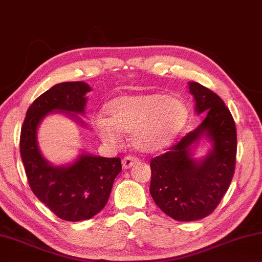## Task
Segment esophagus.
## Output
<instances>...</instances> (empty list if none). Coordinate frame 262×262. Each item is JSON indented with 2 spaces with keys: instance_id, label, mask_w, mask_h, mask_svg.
<instances>
[{
  "instance_id": "obj_1",
  "label": "esophagus",
  "mask_w": 262,
  "mask_h": 262,
  "mask_svg": "<svg viewBox=\"0 0 262 262\" xmlns=\"http://www.w3.org/2000/svg\"><path fill=\"white\" fill-rule=\"evenodd\" d=\"M138 163V159L136 158H133V157H126L122 159V167L123 168H130L133 165H135Z\"/></svg>"
}]
</instances>
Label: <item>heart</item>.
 I'll use <instances>...</instances> for the list:
<instances>
[{
  "label": "heart",
  "mask_w": 262,
  "mask_h": 262,
  "mask_svg": "<svg viewBox=\"0 0 262 262\" xmlns=\"http://www.w3.org/2000/svg\"><path fill=\"white\" fill-rule=\"evenodd\" d=\"M108 117L94 121L102 141L117 147L123 133H129L132 146L154 153L168 146L185 127L189 112L183 99L159 93L123 95L106 103Z\"/></svg>",
  "instance_id": "1"
}]
</instances>
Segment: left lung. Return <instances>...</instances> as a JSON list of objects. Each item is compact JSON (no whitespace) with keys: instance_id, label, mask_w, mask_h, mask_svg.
Wrapping results in <instances>:
<instances>
[{"instance_id":"1","label":"left lung","mask_w":262,"mask_h":262,"mask_svg":"<svg viewBox=\"0 0 262 262\" xmlns=\"http://www.w3.org/2000/svg\"><path fill=\"white\" fill-rule=\"evenodd\" d=\"M194 112L205 114L196 129L187 133L163 156L150 160L153 201L173 220H202L210 215L226 194L234 176L236 128L220 96L200 83L189 82ZM204 156H196L200 146Z\"/></svg>"}]
</instances>
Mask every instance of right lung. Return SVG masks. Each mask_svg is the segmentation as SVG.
<instances>
[{
    "mask_svg": "<svg viewBox=\"0 0 262 262\" xmlns=\"http://www.w3.org/2000/svg\"><path fill=\"white\" fill-rule=\"evenodd\" d=\"M89 84L59 83L39 96L26 114L20 153L29 186L38 200L64 221L89 220L104 208L114 180L122 169L120 158H104L80 150L71 163L54 165L42 156L38 143L40 123L61 113L80 126L85 114Z\"/></svg>",
    "mask_w": 262,
    "mask_h": 262,
    "instance_id": "1",
    "label": "right lung"
}]
</instances>
